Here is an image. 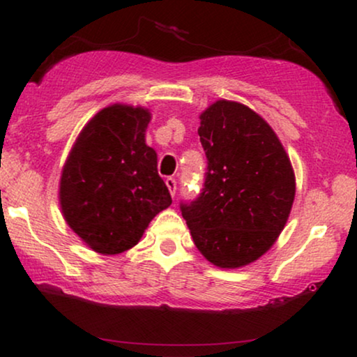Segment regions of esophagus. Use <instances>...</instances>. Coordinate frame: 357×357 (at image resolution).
Here are the masks:
<instances>
[{"mask_svg":"<svg viewBox=\"0 0 357 357\" xmlns=\"http://www.w3.org/2000/svg\"><path fill=\"white\" fill-rule=\"evenodd\" d=\"M165 185H167L170 195H172V197H175V190H177V182H175V178H172V177L165 178Z\"/></svg>","mask_w":357,"mask_h":357,"instance_id":"1","label":"esophagus"}]
</instances>
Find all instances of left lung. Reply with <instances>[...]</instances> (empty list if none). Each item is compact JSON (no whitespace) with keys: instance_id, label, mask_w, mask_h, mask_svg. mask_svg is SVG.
I'll return each instance as SVG.
<instances>
[{"instance_id":"1","label":"left lung","mask_w":357,"mask_h":357,"mask_svg":"<svg viewBox=\"0 0 357 357\" xmlns=\"http://www.w3.org/2000/svg\"><path fill=\"white\" fill-rule=\"evenodd\" d=\"M204 188L182 216L199 253L218 268L250 265L278 241L296 197L284 146L250 107L216 100L199 115Z\"/></svg>"}]
</instances>
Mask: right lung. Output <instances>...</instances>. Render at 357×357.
Returning a JSON list of instances; mask_svg holds the SVG:
<instances>
[{"mask_svg":"<svg viewBox=\"0 0 357 357\" xmlns=\"http://www.w3.org/2000/svg\"><path fill=\"white\" fill-rule=\"evenodd\" d=\"M151 112L112 104L92 116L60 177L61 214L91 250L116 255L135 247L155 214L172 204L146 144Z\"/></svg>","mask_w":357,"mask_h":357,"instance_id":"right-lung-1","label":"right lung"}]
</instances>
